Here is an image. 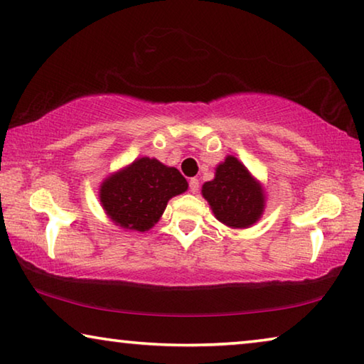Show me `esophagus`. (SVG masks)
Here are the masks:
<instances>
[{"label": "esophagus", "instance_id": "1", "mask_svg": "<svg viewBox=\"0 0 364 364\" xmlns=\"http://www.w3.org/2000/svg\"><path fill=\"white\" fill-rule=\"evenodd\" d=\"M189 191L193 194H196L197 191H199V180H197V178H191L189 180Z\"/></svg>", "mask_w": 364, "mask_h": 364}]
</instances>
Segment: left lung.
I'll list each match as a JSON object with an SVG mask.
<instances>
[{
    "label": "left lung",
    "instance_id": "1",
    "mask_svg": "<svg viewBox=\"0 0 364 364\" xmlns=\"http://www.w3.org/2000/svg\"><path fill=\"white\" fill-rule=\"evenodd\" d=\"M202 196L208 200L215 217L232 228L254 225L263 212L260 184L236 157L231 156L218 165L215 180L202 186Z\"/></svg>",
    "mask_w": 364,
    "mask_h": 364
}]
</instances>
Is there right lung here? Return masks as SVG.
<instances>
[{
  "mask_svg": "<svg viewBox=\"0 0 364 364\" xmlns=\"http://www.w3.org/2000/svg\"><path fill=\"white\" fill-rule=\"evenodd\" d=\"M186 189L188 183L176 168L143 157L107 178L100 197L104 210L117 225L147 231L157 223L171 197Z\"/></svg>",
  "mask_w": 364,
  "mask_h": 364,
  "instance_id": "right-lung-1",
  "label": "right lung"
}]
</instances>
